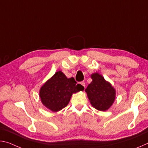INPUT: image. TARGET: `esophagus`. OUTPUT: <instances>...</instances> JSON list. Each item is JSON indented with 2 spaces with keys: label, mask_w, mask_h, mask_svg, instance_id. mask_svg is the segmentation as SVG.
Here are the masks:
<instances>
[{
  "label": "esophagus",
  "mask_w": 148,
  "mask_h": 148,
  "mask_svg": "<svg viewBox=\"0 0 148 148\" xmlns=\"http://www.w3.org/2000/svg\"><path fill=\"white\" fill-rule=\"evenodd\" d=\"M80 84H81L82 86H83V87H84V88H85V87H86V84H85V82H82L81 83H80Z\"/></svg>",
  "instance_id": "obj_1"
}]
</instances>
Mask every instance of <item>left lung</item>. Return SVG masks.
<instances>
[{
	"mask_svg": "<svg viewBox=\"0 0 148 148\" xmlns=\"http://www.w3.org/2000/svg\"><path fill=\"white\" fill-rule=\"evenodd\" d=\"M92 82L86 89V92L92 106L100 111L108 110L116 99V90L104 77L99 73L91 74Z\"/></svg>",
	"mask_w": 148,
	"mask_h": 148,
	"instance_id": "1",
	"label": "left lung"
}]
</instances>
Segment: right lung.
<instances>
[{"label": "right lung", "mask_w": 148, "mask_h": 148, "mask_svg": "<svg viewBox=\"0 0 148 148\" xmlns=\"http://www.w3.org/2000/svg\"><path fill=\"white\" fill-rule=\"evenodd\" d=\"M84 89L82 85L76 84L74 77L67 78L58 71L42 86L39 95L44 106L56 112L68 105L72 94Z\"/></svg>", "instance_id": "add662e5"}]
</instances>
